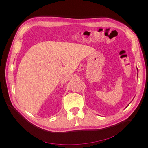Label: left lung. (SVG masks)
Returning a JSON list of instances; mask_svg holds the SVG:
<instances>
[{"label":"left lung","instance_id":"1","mask_svg":"<svg viewBox=\"0 0 148 148\" xmlns=\"http://www.w3.org/2000/svg\"><path fill=\"white\" fill-rule=\"evenodd\" d=\"M137 70H138V69H137Z\"/></svg>","mask_w":148,"mask_h":148}]
</instances>
